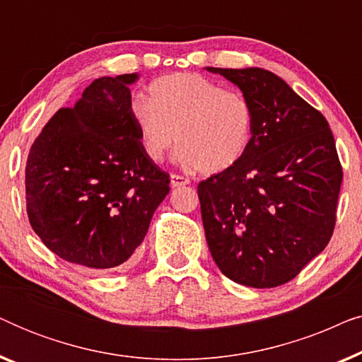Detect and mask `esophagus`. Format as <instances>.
Masks as SVG:
<instances>
[{
  "label": "esophagus",
  "mask_w": 362,
  "mask_h": 362,
  "mask_svg": "<svg viewBox=\"0 0 362 362\" xmlns=\"http://www.w3.org/2000/svg\"><path fill=\"white\" fill-rule=\"evenodd\" d=\"M189 185V180L185 176L180 175H171V186L173 187H181V186H187Z\"/></svg>",
  "instance_id": "obj_1"
}]
</instances>
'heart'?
Returning a JSON list of instances; mask_svg holds the SVG:
<instances>
[{
    "label": "heart",
    "instance_id": "1",
    "mask_svg": "<svg viewBox=\"0 0 362 362\" xmlns=\"http://www.w3.org/2000/svg\"><path fill=\"white\" fill-rule=\"evenodd\" d=\"M130 115L151 161L161 163L177 141V160L202 175L235 166L254 138L255 113L247 95L192 72L153 81L148 100L136 98Z\"/></svg>",
    "mask_w": 362,
    "mask_h": 362
}]
</instances>
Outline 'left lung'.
Masks as SVG:
<instances>
[{
    "mask_svg": "<svg viewBox=\"0 0 362 362\" xmlns=\"http://www.w3.org/2000/svg\"><path fill=\"white\" fill-rule=\"evenodd\" d=\"M206 71L239 87L255 113L245 156L197 186L211 255L235 284L284 285L333 235L343 181L334 136L326 118L274 72Z\"/></svg>",
    "mask_w": 362,
    "mask_h": 362,
    "instance_id": "1",
    "label": "left lung"
}]
</instances>
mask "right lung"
I'll return each instance as SVG.
<instances>
[{
  "label": "right lung",
  "mask_w": 362,
  "mask_h": 362,
  "mask_svg": "<svg viewBox=\"0 0 362 362\" xmlns=\"http://www.w3.org/2000/svg\"><path fill=\"white\" fill-rule=\"evenodd\" d=\"M138 74L95 78L34 140L26 163L33 230L61 259L123 269L170 192V176L143 151L132 120Z\"/></svg>",
  "instance_id": "right-lung-1"
}]
</instances>
